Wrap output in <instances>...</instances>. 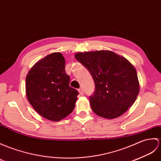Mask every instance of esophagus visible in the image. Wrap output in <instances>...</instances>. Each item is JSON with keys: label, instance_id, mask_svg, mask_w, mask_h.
Returning a JSON list of instances; mask_svg holds the SVG:
<instances>
[{"label": "esophagus", "instance_id": "1", "mask_svg": "<svg viewBox=\"0 0 161 161\" xmlns=\"http://www.w3.org/2000/svg\"><path fill=\"white\" fill-rule=\"evenodd\" d=\"M78 91H79L80 94L81 95H84V91H83V88H80L79 90H78Z\"/></svg>", "mask_w": 161, "mask_h": 161}]
</instances>
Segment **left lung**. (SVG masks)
Returning <instances> with one entry per match:
<instances>
[{
	"mask_svg": "<svg viewBox=\"0 0 161 161\" xmlns=\"http://www.w3.org/2000/svg\"><path fill=\"white\" fill-rule=\"evenodd\" d=\"M77 61L86 68L95 82L90 97L92 111L100 117L114 119L128 110L139 92L137 73L124 58L109 51L78 53Z\"/></svg>",
	"mask_w": 161,
	"mask_h": 161,
	"instance_id": "left-lung-1",
	"label": "left lung"
}]
</instances>
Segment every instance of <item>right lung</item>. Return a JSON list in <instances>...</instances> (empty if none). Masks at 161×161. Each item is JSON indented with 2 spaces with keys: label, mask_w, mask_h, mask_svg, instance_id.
<instances>
[{
  "label": "right lung",
  "mask_w": 161,
  "mask_h": 161,
  "mask_svg": "<svg viewBox=\"0 0 161 161\" xmlns=\"http://www.w3.org/2000/svg\"><path fill=\"white\" fill-rule=\"evenodd\" d=\"M69 83L64 58L60 53H53L30 69L26 77V95L37 113L58 121L72 113L79 95Z\"/></svg>",
  "instance_id": "right-lung-1"
}]
</instances>
